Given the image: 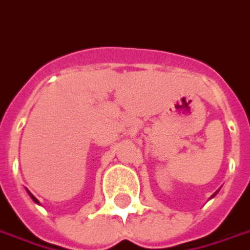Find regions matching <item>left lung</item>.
<instances>
[{
  "instance_id": "8db88e82",
  "label": "left lung",
  "mask_w": 250,
  "mask_h": 250,
  "mask_svg": "<svg viewBox=\"0 0 250 250\" xmlns=\"http://www.w3.org/2000/svg\"><path fill=\"white\" fill-rule=\"evenodd\" d=\"M215 194H216V193H214V194H212V196H211V197H214V196H215Z\"/></svg>"
}]
</instances>
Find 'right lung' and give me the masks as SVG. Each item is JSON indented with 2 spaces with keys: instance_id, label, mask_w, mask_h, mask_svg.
I'll list each match as a JSON object with an SVG mask.
<instances>
[{
  "instance_id": "obj_1",
  "label": "right lung",
  "mask_w": 250,
  "mask_h": 250,
  "mask_svg": "<svg viewBox=\"0 0 250 250\" xmlns=\"http://www.w3.org/2000/svg\"><path fill=\"white\" fill-rule=\"evenodd\" d=\"M28 193H30V192H28ZM30 196H31V199H32V200H34V201H35V203H38V204H39V201L36 200L35 197H34V194H31V193H30Z\"/></svg>"
}]
</instances>
